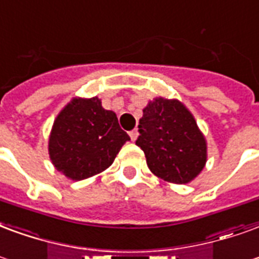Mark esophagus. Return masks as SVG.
I'll list each match as a JSON object with an SVG mask.
<instances>
[{"instance_id":"34e87169","label":"esophagus","mask_w":259,"mask_h":259,"mask_svg":"<svg viewBox=\"0 0 259 259\" xmlns=\"http://www.w3.org/2000/svg\"><path fill=\"white\" fill-rule=\"evenodd\" d=\"M129 135H130V139H132V141H136V140H137V137H139V132H137V129H135V130H132Z\"/></svg>"}]
</instances>
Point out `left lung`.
Masks as SVG:
<instances>
[{"mask_svg":"<svg viewBox=\"0 0 259 259\" xmlns=\"http://www.w3.org/2000/svg\"><path fill=\"white\" fill-rule=\"evenodd\" d=\"M136 144L149 170L167 183L188 184L207 162V141L192 112L177 99L155 97L143 110Z\"/></svg>","mask_w":259,"mask_h":259,"instance_id":"obj_1","label":"left lung"}]
</instances>
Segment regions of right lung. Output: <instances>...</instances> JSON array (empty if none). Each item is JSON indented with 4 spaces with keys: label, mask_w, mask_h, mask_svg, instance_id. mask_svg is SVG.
I'll list each match as a JSON object with an SVG mask.
<instances>
[{
    "label": "right lung",
    "mask_w": 259,
    "mask_h": 259,
    "mask_svg": "<svg viewBox=\"0 0 259 259\" xmlns=\"http://www.w3.org/2000/svg\"><path fill=\"white\" fill-rule=\"evenodd\" d=\"M129 140L116 114L104 110L99 97H74L53 122L48 152L57 171L81 181L110 167Z\"/></svg>",
    "instance_id": "1"
}]
</instances>
